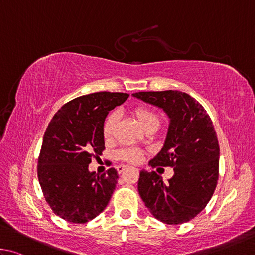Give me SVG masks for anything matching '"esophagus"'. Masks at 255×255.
Returning <instances> with one entry per match:
<instances>
[{"label":"esophagus","mask_w":255,"mask_h":255,"mask_svg":"<svg viewBox=\"0 0 255 255\" xmlns=\"http://www.w3.org/2000/svg\"><path fill=\"white\" fill-rule=\"evenodd\" d=\"M125 168H127V166H123V164H121V166H119V167H118V171H119V173L123 172V170H125Z\"/></svg>","instance_id":"esophagus-1"}]
</instances>
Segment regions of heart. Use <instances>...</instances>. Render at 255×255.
I'll return each mask as SVG.
<instances>
[{
  "instance_id": "1",
  "label": "heart",
  "mask_w": 255,
  "mask_h": 255,
  "mask_svg": "<svg viewBox=\"0 0 255 255\" xmlns=\"http://www.w3.org/2000/svg\"><path fill=\"white\" fill-rule=\"evenodd\" d=\"M133 113H134L136 120L139 121V123L144 128H146L152 124H159L160 122L158 114L155 113L154 111L148 109V107H142V106L136 107ZM118 121H119L118 112H112V113H110L106 116L104 123H103V136H104L105 139H110V137L113 135L114 128L116 123H118ZM118 155L121 160H123V161L137 163L140 162V160L142 159L143 152H142L140 149L128 148V149H123L119 151Z\"/></svg>"
}]
</instances>
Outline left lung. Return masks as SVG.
I'll return each mask as SVG.
<instances>
[{
  "label": "left lung",
  "mask_w": 255,
  "mask_h": 255,
  "mask_svg": "<svg viewBox=\"0 0 255 255\" xmlns=\"http://www.w3.org/2000/svg\"><path fill=\"white\" fill-rule=\"evenodd\" d=\"M162 109L170 119L163 148L150 160L152 168L172 167L164 182L155 171L140 172L137 190L150 213L162 223L182 224L206 207L216 188L220 145L206 110L179 91L132 94Z\"/></svg>",
  "instance_id": "8db88e82"
}]
</instances>
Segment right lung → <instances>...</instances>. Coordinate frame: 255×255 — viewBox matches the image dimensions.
<instances>
[{"mask_svg":"<svg viewBox=\"0 0 255 255\" xmlns=\"http://www.w3.org/2000/svg\"><path fill=\"white\" fill-rule=\"evenodd\" d=\"M127 93L98 92L66 103L53 115L43 135L38 159V179L52 212L70 223H86L104 211L118 184L110 168L89 172L92 158L105 149L103 123Z\"/></svg>","mask_w":255,"mask_h":255,"instance_id":"1","label":"right lung"}]
</instances>
